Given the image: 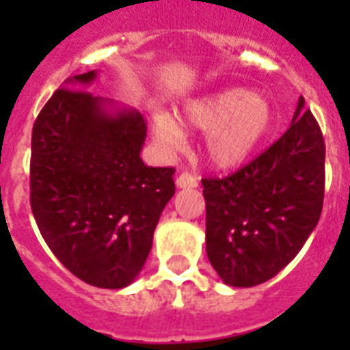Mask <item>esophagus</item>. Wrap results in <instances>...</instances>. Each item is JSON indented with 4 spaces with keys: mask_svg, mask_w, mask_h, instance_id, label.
<instances>
[{
    "mask_svg": "<svg viewBox=\"0 0 350 350\" xmlns=\"http://www.w3.org/2000/svg\"><path fill=\"white\" fill-rule=\"evenodd\" d=\"M176 185L180 189H194V187H198V178L191 172H181L176 180Z\"/></svg>",
    "mask_w": 350,
    "mask_h": 350,
    "instance_id": "esophagus-1",
    "label": "esophagus"
}]
</instances>
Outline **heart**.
<instances>
[{
    "label": "heart",
    "mask_w": 350,
    "mask_h": 350,
    "mask_svg": "<svg viewBox=\"0 0 350 350\" xmlns=\"http://www.w3.org/2000/svg\"><path fill=\"white\" fill-rule=\"evenodd\" d=\"M183 125L205 132V156L218 169L245 163L271 132L274 109L265 94L247 89H227L187 103L181 111ZM154 134L169 147H178L185 132L170 114L152 116Z\"/></svg>",
    "instance_id": "1"
}]
</instances>
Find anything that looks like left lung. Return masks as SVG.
<instances>
[{"instance_id":"left-lung-1","label":"left lung","mask_w":350,"mask_h":350,"mask_svg":"<svg viewBox=\"0 0 350 350\" xmlns=\"http://www.w3.org/2000/svg\"><path fill=\"white\" fill-rule=\"evenodd\" d=\"M299 98L276 143L227 178H205L207 256L230 287L265 283L314 230L325 192V142Z\"/></svg>"}]
</instances>
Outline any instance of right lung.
Returning <instances> with one entry per match:
<instances>
[{
	"label": "right lung",
	"instance_id": "obj_1",
	"mask_svg": "<svg viewBox=\"0 0 350 350\" xmlns=\"http://www.w3.org/2000/svg\"><path fill=\"white\" fill-rule=\"evenodd\" d=\"M67 79L32 129L30 207L41 236L74 276L100 288L131 285L147 261L154 229L174 196V169L147 167V123Z\"/></svg>",
	"mask_w": 350,
	"mask_h": 350
}]
</instances>
